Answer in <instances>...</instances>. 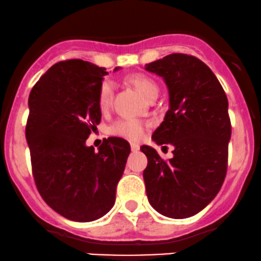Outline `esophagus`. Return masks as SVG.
Listing matches in <instances>:
<instances>
[{
  "label": "esophagus",
  "instance_id": "1",
  "mask_svg": "<svg viewBox=\"0 0 261 261\" xmlns=\"http://www.w3.org/2000/svg\"><path fill=\"white\" fill-rule=\"evenodd\" d=\"M130 149H132V152H138V150H139V144L130 143Z\"/></svg>",
  "mask_w": 261,
  "mask_h": 261
}]
</instances>
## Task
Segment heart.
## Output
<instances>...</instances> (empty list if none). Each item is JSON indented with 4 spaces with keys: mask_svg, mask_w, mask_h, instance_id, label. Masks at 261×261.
Segmentation results:
<instances>
[{
    "mask_svg": "<svg viewBox=\"0 0 261 261\" xmlns=\"http://www.w3.org/2000/svg\"><path fill=\"white\" fill-rule=\"evenodd\" d=\"M127 80L147 99L158 93V85L155 84L154 80L143 72H133L127 77ZM113 94H114L113 82L104 80L98 91V107L101 112L107 111L111 107ZM148 124L143 120L127 118V119H119L113 123L109 128V133L115 137L129 139V141H139L144 136Z\"/></svg>",
    "mask_w": 261,
    "mask_h": 261,
    "instance_id": "b5f03b06",
    "label": "heart"
}]
</instances>
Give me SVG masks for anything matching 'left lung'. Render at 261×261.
Segmentation results:
<instances>
[{
  "label": "left lung",
  "instance_id": "left-lung-1",
  "mask_svg": "<svg viewBox=\"0 0 261 261\" xmlns=\"http://www.w3.org/2000/svg\"><path fill=\"white\" fill-rule=\"evenodd\" d=\"M146 69L162 76L170 93V109L152 138L163 148L173 146L170 161L152 147H141L148 158L143 171L147 197L160 214L186 219L214 200L226 177L227 96L211 69L196 56L171 54Z\"/></svg>",
  "mask_w": 261,
  "mask_h": 261
}]
</instances>
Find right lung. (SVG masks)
Here are the masks:
<instances>
[{
	"mask_svg": "<svg viewBox=\"0 0 261 261\" xmlns=\"http://www.w3.org/2000/svg\"><path fill=\"white\" fill-rule=\"evenodd\" d=\"M107 74L79 59L59 61L29 96L26 139L35 185L53 210L72 221H93L111 210L130 152L117 137L104 139L98 152L85 146L100 123L98 91Z\"/></svg>",
	"mask_w": 261,
	"mask_h": 261,
	"instance_id": "add662e5",
	"label": "right lung"
}]
</instances>
